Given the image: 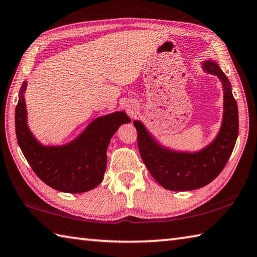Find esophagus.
Instances as JSON below:
<instances>
[{"label":"esophagus","instance_id":"1","mask_svg":"<svg viewBox=\"0 0 257 257\" xmlns=\"http://www.w3.org/2000/svg\"><path fill=\"white\" fill-rule=\"evenodd\" d=\"M127 108L130 110H136L137 109V103L134 102V101H128L127 102Z\"/></svg>","mask_w":257,"mask_h":257}]
</instances>
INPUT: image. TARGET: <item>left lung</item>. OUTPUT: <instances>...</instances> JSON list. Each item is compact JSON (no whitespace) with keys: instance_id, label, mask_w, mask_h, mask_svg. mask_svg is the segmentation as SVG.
Instances as JSON below:
<instances>
[{"instance_id":"left-lung-1","label":"left lung","mask_w":257,"mask_h":257,"mask_svg":"<svg viewBox=\"0 0 257 257\" xmlns=\"http://www.w3.org/2000/svg\"><path fill=\"white\" fill-rule=\"evenodd\" d=\"M204 70L218 75L223 83L224 115L221 130L211 145L197 154H179L160 148L140 121H134L138 147L143 163L166 190L191 191L208 185L222 172L238 137V107L226 74L213 62H205Z\"/></svg>"}]
</instances>
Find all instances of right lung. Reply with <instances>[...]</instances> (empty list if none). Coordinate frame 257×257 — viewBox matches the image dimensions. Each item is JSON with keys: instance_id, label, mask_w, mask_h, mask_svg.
<instances>
[{"instance_id": "obj_1", "label": "right lung", "mask_w": 257, "mask_h": 257, "mask_svg": "<svg viewBox=\"0 0 257 257\" xmlns=\"http://www.w3.org/2000/svg\"><path fill=\"white\" fill-rule=\"evenodd\" d=\"M22 84L16 107V134L19 147L35 174L52 188L66 193H83L101 183L107 164V147L114 133L130 118L123 111L99 117L70 145L44 147L27 126Z\"/></svg>"}]
</instances>
